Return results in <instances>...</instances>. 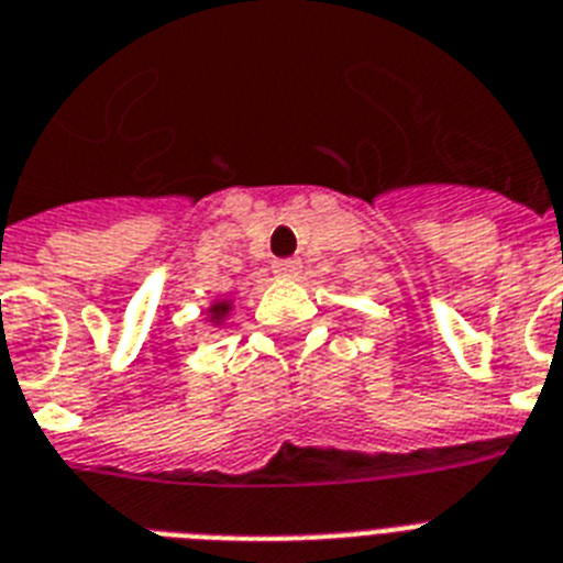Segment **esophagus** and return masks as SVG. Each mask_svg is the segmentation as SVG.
<instances>
[{
    "instance_id": "1",
    "label": "esophagus",
    "mask_w": 563,
    "mask_h": 563,
    "mask_svg": "<svg viewBox=\"0 0 563 563\" xmlns=\"http://www.w3.org/2000/svg\"><path fill=\"white\" fill-rule=\"evenodd\" d=\"M301 271V262L299 258H276L273 262V273H276L278 278H296Z\"/></svg>"
}]
</instances>
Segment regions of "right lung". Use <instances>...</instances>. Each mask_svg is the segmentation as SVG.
<instances>
[{
  "mask_svg": "<svg viewBox=\"0 0 563 563\" xmlns=\"http://www.w3.org/2000/svg\"><path fill=\"white\" fill-rule=\"evenodd\" d=\"M227 310H230V305H224V301H221V305H216V308H212V313L221 316V313H227Z\"/></svg>",
  "mask_w": 563,
  "mask_h": 563,
  "instance_id": "right-lung-1",
  "label": "right lung"
}]
</instances>
